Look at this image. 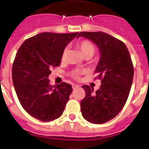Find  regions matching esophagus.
<instances>
[{"mask_svg": "<svg viewBox=\"0 0 149 149\" xmlns=\"http://www.w3.org/2000/svg\"><path fill=\"white\" fill-rule=\"evenodd\" d=\"M79 86L78 85V84H72V87H73V90H75L76 88H77V87H79Z\"/></svg>", "mask_w": 149, "mask_h": 149, "instance_id": "obj_1", "label": "esophagus"}]
</instances>
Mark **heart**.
Returning a JSON list of instances; mask_svg holds the SVG:
<instances>
[{
  "label": "heart",
  "mask_w": 149,
  "mask_h": 149,
  "mask_svg": "<svg viewBox=\"0 0 149 149\" xmlns=\"http://www.w3.org/2000/svg\"><path fill=\"white\" fill-rule=\"evenodd\" d=\"M78 47L79 48L80 51H81V54H83L84 57L86 56H90L92 57L93 56L94 53H95V46L93 43L90 41L87 40H81L78 43ZM67 53H68V48H65L63 50L61 55V60L65 61L67 57ZM84 73V70H80V69H75V70H72L70 72V75L74 79H78L80 77V75Z\"/></svg>",
  "instance_id": "heart-1"
}]
</instances>
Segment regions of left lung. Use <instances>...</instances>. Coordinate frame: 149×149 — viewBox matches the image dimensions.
<instances>
[{"label": "left lung", "mask_w": 149, "mask_h": 149, "mask_svg": "<svg viewBox=\"0 0 149 149\" xmlns=\"http://www.w3.org/2000/svg\"><path fill=\"white\" fill-rule=\"evenodd\" d=\"M99 48L101 58L95 69L101 85L95 93L83 85L85 97L80 103L82 116L92 123L101 124L114 118L126 104L131 90L134 67L127 47L121 40L102 31L80 32Z\"/></svg>", "instance_id": "left-lung-1"}]
</instances>
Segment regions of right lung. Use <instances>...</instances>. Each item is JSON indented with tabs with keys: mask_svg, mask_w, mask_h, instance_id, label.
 <instances>
[{
	"mask_svg": "<svg viewBox=\"0 0 149 149\" xmlns=\"http://www.w3.org/2000/svg\"><path fill=\"white\" fill-rule=\"evenodd\" d=\"M77 34L41 33L25 40L17 52L12 70L17 96L23 109L38 120L51 121L63 113L72 86H51L48 77L52 68L60 65L62 51Z\"/></svg>",
	"mask_w": 149,
	"mask_h": 149,
	"instance_id": "right-lung-1",
	"label": "right lung"
}]
</instances>
